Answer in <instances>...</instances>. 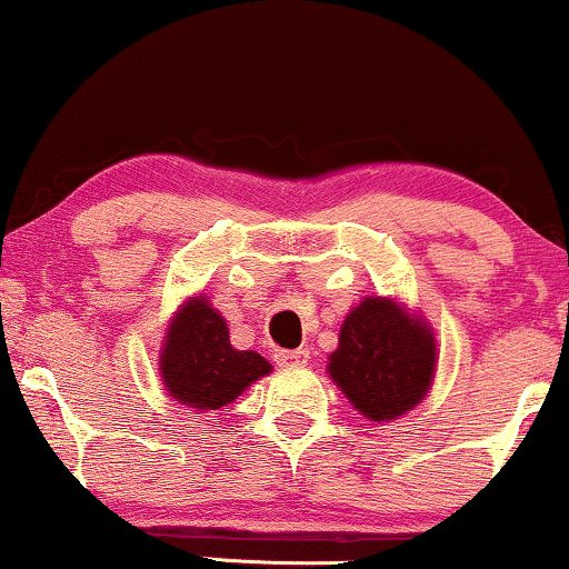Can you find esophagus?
<instances>
[{
	"label": "esophagus",
	"instance_id": "esophagus-1",
	"mask_svg": "<svg viewBox=\"0 0 569 569\" xmlns=\"http://www.w3.org/2000/svg\"><path fill=\"white\" fill-rule=\"evenodd\" d=\"M307 358H310V350L299 348V350H280L276 356V361L280 367H305Z\"/></svg>",
	"mask_w": 569,
	"mask_h": 569
}]
</instances>
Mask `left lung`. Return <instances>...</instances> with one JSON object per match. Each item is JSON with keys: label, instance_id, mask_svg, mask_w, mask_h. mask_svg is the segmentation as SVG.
<instances>
[{"label": "left lung", "instance_id": "obj_1", "mask_svg": "<svg viewBox=\"0 0 569 569\" xmlns=\"http://www.w3.org/2000/svg\"><path fill=\"white\" fill-rule=\"evenodd\" d=\"M329 375L369 420H396L426 396L436 345L390 299H367L345 318Z\"/></svg>", "mask_w": 569, "mask_h": 569}]
</instances>
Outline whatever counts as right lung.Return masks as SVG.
<instances>
[{
  "mask_svg": "<svg viewBox=\"0 0 569 569\" xmlns=\"http://www.w3.org/2000/svg\"><path fill=\"white\" fill-rule=\"evenodd\" d=\"M160 371L179 403L219 409L264 377L270 363L253 350H234L224 318L206 299H192L173 318Z\"/></svg>",
  "mask_w": 569,
  "mask_h": 569,
  "instance_id": "obj_1",
  "label": "right lung"
}]
</instances>
